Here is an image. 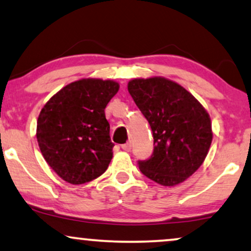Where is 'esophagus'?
I'll use <instances>...</instances> for the list:
<instances>
[{
  "instance_id": "1",
  "label": "esophagus",
  "mask_w": 251,
  "mask_h": 251,
  "mask_svg": "<svg viewBox=\"0 0 251 251\" xmlns=\"http://www.w3.org/2000/svg\"><path fill=\"white\" fill-rule=\"evenodd\" d=\"M122 150L123 151H126V152H129L130 150H131V144H130V143H126V144H123L122 146Z\"/></svg>"
}]
</instances>
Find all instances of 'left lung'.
I'll use <instances>...</instances> for the list:
<instances>
[{
  "instance_id": "obj_1",
  "label": "left lung",
  "mask_w": 251,
  "mask_h": 251,
  "mask_svg": "<svg viewBox=\"0 0 251 251\" xmlns=\"http://www.w3.org/2000/svg\"><path fill=\"white\" fill-rule=\"evenodd\" d=\"M128 91L153 133V153L138 161L141 172L165 187L187 180L209 153V113L189 91L164 77L135 78Z\"/></svg>"
}]
</instances>
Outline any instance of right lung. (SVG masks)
Wrapping results in <instances>:
<instances>
[{"label": "right lung", "mask_w": 251, "mask_h": 251, "mask_svg": "<svg viewBox=\"0 0 251 251\" xmlns=\"http://www.w3.org/2000/svg\"><path fill=\"white\" fill-rule=\"evenodd\" d=\"M119 83L83 78L68 84L42 107L39 148L50 167L68 183L83 184L106 172L113 158L105 108Z\"/></svg>", "instance_id": "right-lung-1"}]
</instances>
